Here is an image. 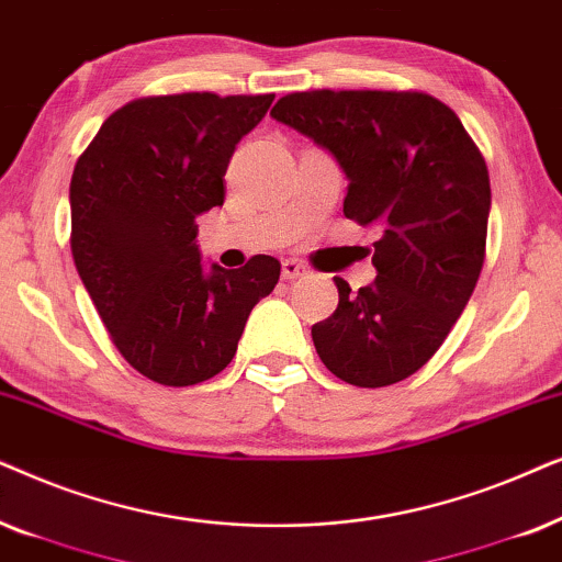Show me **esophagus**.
I'll return each instance as SVG.
<instances>
[{
    "label": "esophagus",
    "mask_w": 562,
    "mask_h": 562,
    "mask_svg": "<svg viewBox=\"0 0 562 562\" xmlns=\"http://www.w3.org/2000/svg\"><path fill=\"white\" fill-rule=\"evenodd\" d=\"M311 269L297 259H285L282 261V280H301V277L308 274Z\"/></svg>",
    "instance_id": "34e87169"
}]
</instances>
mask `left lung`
<instances>
[{
    "mask_svg": "<svg viewBox=\"0 0 562 562\" xmlns=\"http://www.w3.org/2000/svg\"><path fill=\"white\" fill-rule=\"evenodd\" d=\"M326 148L349 179L344 215L383 231L375 282L351 293L311 336L321 362L357 387L414 375L442 347L485 259L491 179L481 151L445 102L424 92L316 89L269 112Z\"/></svg>",
    "mask_w": 562,
    "mask_h": 562,
    "instance_id": "left-lung-1",
    "label": "left lung"
}]
</instances>
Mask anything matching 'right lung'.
I'll return each mask as SVG.
<instances>
[{
	"label": "right lung",
	"instance_id": "add662e5",
	"mask_svg": "<svg viewBox=\"0 0 562 562\" xmlns=\"http://www.w3.org/2000/svg\"><path fill=\"white\" fill-rule=\"evenodd\" d=\"M274 94L140 97L112 112L71 177L77 272L133 370L194 385L226 370L246 318L280 280L267 254L205 269L198 215L226 198L236 144Z\"/></svg>",
	"mask_w": 562,
	"mask_h": 562
}]
</instances>
